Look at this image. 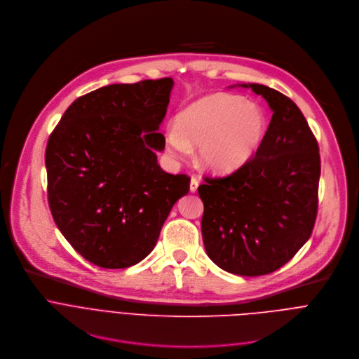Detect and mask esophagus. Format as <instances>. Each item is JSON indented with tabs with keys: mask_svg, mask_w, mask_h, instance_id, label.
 Masks as SVG:
<instances>
[{
	"mask_svg": "<svg viewBox=\"0 0 359 359\" xmlns=\"http://www.w3.org/2000/svg\"><path fill=\"white\" fill-rule=\"evenodd\" d=\"M197 187H198V179L196 176H191V180H190V191L191 193H196L197 191Z\"/></svg>",
	"mask_w": 359,
	"mask_h": 359,
	"instance_id": "1",
	"label": "esophagus"
}]
</instances>
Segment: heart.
Returning <instances> with one entry per match:
<instances>
[{"mask_svg": "<svg viewBox=\"0 0 359 359\" xmlns=\"http://www.w3.org/2000/svg\"><path fill=\"white\" fill-rule=\"evenodd\" d=\"M266 132L263 111L230 93L204 96L177 115L166 130V147L176 159H186L198 144L200 163L213 172L241 168L260 146Z\"/></svg>", "mask_w": 359, "mask_h": 359, "instance_id": "1", "label": "heart"}]
</instances>
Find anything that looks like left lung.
Wrapping results in <instances>:
<instances>
[{"label":"left lung","mask_w":359,"mask_h":359,"mask_svg":"<svg viewBox=\"0 0 359 359\" xmlns=\"http://www.w3.org/2000/svg\"><path fill=\"white\" fill-rule=\"evenodd\" d=\"M248 88L269 102V129L248 162L229 176L204 177L197 190L209 257L224 271L255 277L283 267L310 238L321 161L317 139L294 102L266 85Z\"/></svg>","instance_id":"1"}]
</instances>
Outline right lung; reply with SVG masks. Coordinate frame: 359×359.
Segmentation results:
<instances>
[{
	"mask_svg": "<svg viewBox=\"0 0 359 359\" xmlns=\"http://www.w3.org/2000/svg\"><path fill=\"white\" fill-rule=\"evenodd\" d=\"M172 78L115 83L79 96L50 133L45 151L48 203L68 243L89 263L126 269L156 245L187 175L158 165V132Z\"/></svg>",
	"mask_w": 359,
	"mask_h": 359,
	"instance_id": "obj_1",
	"label": "right lung"
}]
</instances>
